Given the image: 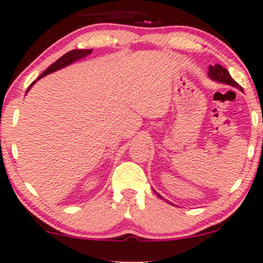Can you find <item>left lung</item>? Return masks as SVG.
<instances>
[{
	"label": "left lung",
	"instance_id": "obj_1",
	"mask_svg": "<svg viewBox=\"0 0 263 263\" xmlns=\"http://www.w3.org/2000/svg\"><path fill=\"white\" fill-rule=\"evenodd\" d=\"M209 77L213 79V81H217V82H220V83H226V84H229L232 85V87H236V88H239V89H242V87H239V84L237 82L233 81V78L231 77V74L228 73V70H227L226 68H223L222 65L219 64H215V65H209V71H208ZM160 197V195H159ZM161 198V197H160Z\"/></svg>",
	"mask_w": 263,
	"mask_h": 263
}]
</instances>
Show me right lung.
Segmentation results:
<instances>
[{
    "mask_svg": "<svg viewBox=\"0 0 263 263\" xmlns=\"http://www.w3.org/2000/svg\"><path fill=\"white\" fill-rule=\"evenodd\" d=\"M90 52H92V50H90V49H89V50H82V49H78V50H77V49H76V50H71V51L66 52V54L63 55L62 58H59V59H58L57 62L52 63V64L49 66V68L46 69V70L44 71V73L41 74V76L39 77L37 79L43 78V77L48 76V74L52 73V71L59 70V69H62V68H64V66H66V65L71 64V63L76 62V60L82 59V58L87 57V55H89ZM35 82H36V81H35ZM34 83H32V84H34ZM31 85H30V87H29V89H30V88H31ZM29 89H27V90H29Z\"/></svg>",
    "mask_w": 263,
    "mask_h": 263,
    "instance_id": "add662e5",
    "label": "right lung"
}]
</instances>
